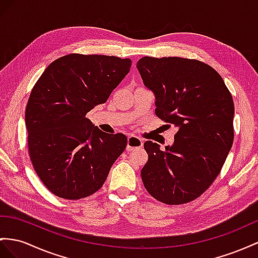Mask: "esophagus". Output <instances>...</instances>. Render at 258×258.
<instances>
[{
  "instance_id": "obj_1",
  "label": "esophagus",
  "mask_w": 258,
  "mask_h": 258,
  "mask_svg": "<svg viewBox=\"0 0 258 258\" xmlns=\"http://www.w3.org/2000/svg\"><path fill=\"white\" fill-rule=\"evenodd\" d=\"M142 146H143V141L141 140L140 137L134 136V135L128 136V138H127V147H126L127 151H133L135 149L142 148Z\"/></svg>"
}]
</instances>
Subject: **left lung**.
Wrapping results in <instances>:
<instances>
[{"mask_svg": "<svg viewBox=\"0 0 258 258\" xmlns=\"http://www.w3.org/2000/svg\"><path fill=\"white\" fill-rule=\"evenodd\" d=\"M136 66L155 94L156 115L179 127L166 151L144 143V186L163 204L192 202L216 180L232 147V96L211 66L194 58L144 56Z\"/></svg>", "mask_w": 258, "mask_h": 258, "instance_id": "obj_1", "label": "left lung"}]
</instances>
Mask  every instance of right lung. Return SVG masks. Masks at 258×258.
<instances>
[{"instance_id": "1", "label": "right lung", "mask_w": 258, "mask_h": 258, "mask_svg": "<svg viewBox=\"0 0 258 258\" xmlns=\"http://www.w3.org/2000/svg\"><path fill=\"white\" fill-rule=\"evenodd\" d=\"M131 66V58L71 53L52 62L35 84L25 112L28 154L52 194L81 200L107 180L127 137L94 127L86 114L108 100Z\"/></svg>"}]
</instances>
